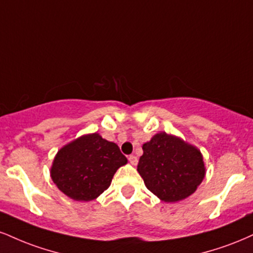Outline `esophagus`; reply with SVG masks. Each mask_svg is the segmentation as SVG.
Listing matches in <instances>:
<instances>
[{"instance_id":"34e87169","label":"esophagus","mask_w":253,"mask_h":253,"mask_svg":"<svg viewBox=\"0 0 253 253\" xmlns=\"http://www.w3.org/2000/svg\"><path fill=\"white\" fill-rule=\"evenodd\" d=\"M128 160H129L130 165H133V166H135L136 164H138V158H136L135 156H129Z\"/></svg>"}]
</instances>
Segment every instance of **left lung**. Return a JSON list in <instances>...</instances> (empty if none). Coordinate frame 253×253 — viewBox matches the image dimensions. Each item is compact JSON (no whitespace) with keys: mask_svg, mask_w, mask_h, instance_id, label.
<instances>
[{"mask_svg":"<svg viewBox=\"0 0 253 253\" xmlns=\"http://www.w3.org/2000/svg\"><path fill=\"white\" fill-rule=\"evenodd\" d=\"M138 172L146 187L165 203H175L196 192L205 176L200 151L178 136L158 133L142 145Z\"/></svg>","mask_w":253,"mask_h":253,"instance_id":"1","label":"left lung"}]
</instances>
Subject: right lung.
<instances>
[{
    "instance_id": "1",
    "label": "right lung",
    "mask_w": 253,
    "mask_h": 253,
    "mask_svg": "<svg viewBox=\"0 0 253 253\" xmlns=\"http://www.w3.org/2000/svg\"><path fill=\"white\" fill-rule=\"evenodd\" d=\"M126 164L127 158L117 144L92 133L75 139L57 152L50 176L67 197L90 202L107 190L117 169Z\"/></svg>"
}]
</instances>
